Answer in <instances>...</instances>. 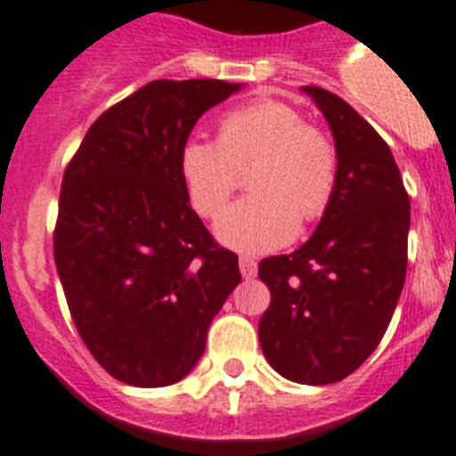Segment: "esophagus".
I'll return each mask as SVG.
<instances>
[{"mask_svg": "<svg viewBox=\"0 0 456 456\" xmlns=\"http://www.w3.org/2000/svg\"><path fill=\"white\" fill-rule=\"evenodd\" d=\"M239 268H240V275L245 280H252L256 275V261L252 256H240L239 259Z\"/></svg>", "mask_w": 456, "mask_h": 456, "instance_id": "1", "label": "esophagus"}]
</instances>
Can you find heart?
<instances>
[{
  "instance_id": "b5f03b06",
  "label": "heart",
  "mask_w": 456,
  "mask_h": 456,
  "mask_svg": "<svg viewBox=\"0 0 456 456\" xmlns=\"http://www.w3.org/2000/svg\"><path fill=\"white\" fill-rule=\"evenodd\" d=\"M243 197L220 216L217 239L245 255L287 245L298 223H316L330 208L339 179V153L322 128L289 102L259 98L217 121L216 142L181 146L179 174L201 217H216L250 167Z\"/></svg>"
}]
</instances>
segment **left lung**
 <instances>
[{"instance_id":"1","label":"left lung","mask_w":456,"mask_h":456,"mask_svg":"<svg viewBox=\"0 0 456 456\" xmlns=\"http://www.w3.org/2000/svg\"><path fill=\"white\" fill-rule=\"evenodd\" d=\"M335 134L339 179L312 239L268 256L261 351L284 379L328 386L354 374L386 335L409 264L411 201L390 146L346 101L305 86Z\"/></svg>"}]
</instances>
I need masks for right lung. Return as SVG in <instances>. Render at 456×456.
<instances>
[{
  "mask_svg": "<svg viewBox=\"0 0 456 456\" xmlns=\"http://www.w3.org/2000/svg\"><path fill=\"white\" fill-rule=\"evenodd\" d=\"M240 85L153 80L91 124L66 165L54 264L82 342L117 381H181L240 282L179 174L197 118Z\"/></svg>",
  "mask_w": 456,
  "mask_h": 456,
  "instance_id": "add662e5",
  "label": "right lung"
}]
</instances>
